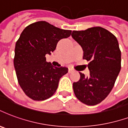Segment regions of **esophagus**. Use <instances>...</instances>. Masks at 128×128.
<instances>
[{"mask_svg": "<svg viewBox=\"0 0 128 128\" xmlns=\"http://www.w3.org/2000/svg\"><path fill=\"white\" fill-rule=\"evenodd\" d=\"M73 71V70L72 68H68V72L69 73H70V72H72Z\"/></svg>", "mask_w": 128, "mask_h": 128, "instance_id": "1", "label": "esophagus"}]
</instances>
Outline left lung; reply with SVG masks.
Instances as JSON below:
<instances>
[{
  "label": "left lung",
  "instance_id": "obj_1",
  "mask_svg": "<svg viewBox=\"0 0 128 128\" xmlns=\"http://www.w3.org/2000/svg\"><path fill=\"white\" fill-rule=\"evenodd\" d=\"M83 50L84 60L90 61V76L80 74L73 83L74 93L81 102L93 106L107 97L121 70V51L117 38L102 27H93L72 32Z\"/></svg>",
  "mask_w": 128,
  "mask_h": 128
}]
</instances>
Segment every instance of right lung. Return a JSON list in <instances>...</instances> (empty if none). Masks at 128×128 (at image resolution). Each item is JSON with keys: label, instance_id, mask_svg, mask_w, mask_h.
Segmentation results:
<instances>
[{"label": "right lung", "instance_id": "1", "mask_svg": "<svg viewBox=\"0 0 128 128\" xmlns=\"http://www.w3.org/2000/svg\"><path fill=\"white\" fill-rule=\"evenodd\" d=\"M71 30H63L45 21L31 24L16 42L14 63L19 85L34 100H44L54 94L66 67H56L46 62L58 42L69 37Z\"/></svg>", "mask_w": 128, "mask_h": 128}]
</instances>
